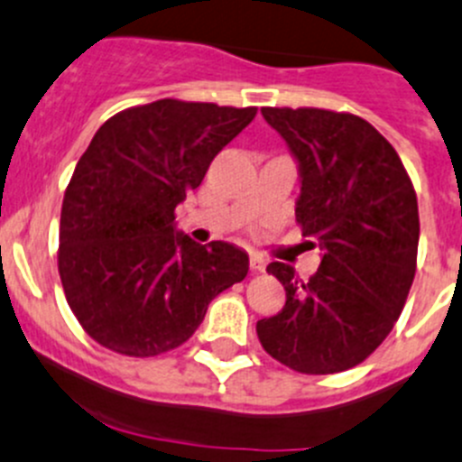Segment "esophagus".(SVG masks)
Masks as SVG:
<instances>
[{
  "label": "esophagus",
  "instance_id": "34e87169",
  "mask_svg": "<svg viewBox=\"0 0 462 462\" xmlns=\"http://www.w3.org/2000/svg\"><path fill=\"white\" fill-rule=\"evenodd\" d=\"M264 258L260 254H255V251H251L249 254V267L251 272H264Z\"/></svg>",
  "mask_w": 462,
  "mask_h": 462
}]
</instances>
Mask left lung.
Instances as JSON below:
<instances>
[{"label":"left lung","mask_w":462,"mask_h":462,"mask_svg":"<svg viewBox=\"0 0 462 462\" xmlns=\"http://www.w3.org/2000/svg\"><path fill=\"white\" fill-rule=\"evenodd\" d=\"M299 163L296 222L321 264L300 281L287 263L267 272L285 308L255 323L263 348L305 375L362 364L395 326L418 260V198L395 148L364 118L317 107H264Z\"/></svg>","instance_id":"1"}]
</instances>
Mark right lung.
Returning <instances> with one entry per match:
<instances>
[{"label": "right lung", "instance_id": "right-lung-1", "mask_svg": "<svg viewBox=\"0 0 462 462\" xmlns=\"http://www.w3.org/2000/svg\"><path fill=\"white\" fill-rule=\"evenodd\" d=\"M255 112L162 98L98 127L62 199L58 272L71 312L100 346L127 357L168 353L246 276L245 251L193 242L177 231L175 208Z\"/></svg>", "mask_w": 462, "mask_h": 462}]
</instances>
